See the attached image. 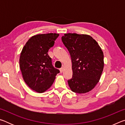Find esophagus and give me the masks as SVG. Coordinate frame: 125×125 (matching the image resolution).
<instances>
[{"label":"esophagus","instance_id":"esophagus-1","mask_svg":"<svg viewBox=\"0 0 125 125\" xmlns=\"http://www.w3.org/2000/svg\"><path fill=\"white\" fill-rule=\"evenodd\" d=\"M60 72L61 73H63V71H64V68H61L60 69Z\"/></svg>","mask_w":125,"mask_h":125}]
</instances>
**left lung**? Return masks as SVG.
<instances>
[{"mask_svg":"<svg viewBox=\"0 0 125 125\" xmlns=\"http://www.w3.org/2000/svg\"><path fill=\"white\" fill-rule=\"evenodd\" d=\"M62 41L70 53L72 78L68 80L72 92L84 94L95 88L100 79L104 62L100 46L90 36L64 33Z\"/></svg>","mask_w":125,"mask_h":125,"instance_id":"1","label":"left lung"}]
</instances>
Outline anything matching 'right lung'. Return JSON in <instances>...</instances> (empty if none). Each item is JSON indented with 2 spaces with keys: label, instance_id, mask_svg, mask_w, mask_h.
I'll list each match as a JSON object with an SVG mask.
<instances>
[{
  "label": "right lung",
  "instance_id": "right-lung-1",
  "mask_svg": "<svg viewBox=\"0 0 125 125\" xmlns=\"http://www.w3.org/2000/svg\"><path fill=\"white\" fill-rule=\"evenodd\" d=\"M59 35L49 33L33 36L21 52L19 65L23 79L31 89L39 93L47 90L60 73L53 66L47 53Z\"/></svg>",
  "mask_w": 125,
  "mask_h": 125
}]
</instances>
